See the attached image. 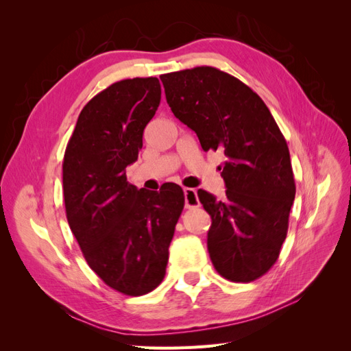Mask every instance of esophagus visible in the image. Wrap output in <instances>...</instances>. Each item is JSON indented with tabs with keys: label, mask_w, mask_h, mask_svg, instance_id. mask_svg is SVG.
Wrapping results in <instances>:
<instances>
[{
	"label": "esophagus",
	"mask_w": 351,
	"mask_h": 351,
	"mask_svg": "<svg viewBox=\"0 0 351 351\" xmlns=\"http://www.w3.org/2000/svg\"><path fill=\"white\" fill-rule=\"evenodd\" d=\"M184 205L187 209H193V208H199L200 202L197 199V193L195 189H184Z\"/></svg>",
	"instance_id": "1"
}]
</instances>
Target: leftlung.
<instances>
[{"label":"left lung","mask_w":351,"mask_h":351,"mask_svg":"<svg viewBox=\"0 0 351 351\" xmlns=\"http://www.w3.org/2000/svg\"><path fill=\"white\" fill-rule=\"evenodd\" d=\"M165 98L204 151H221L226 196L199 189L212 218L208 250L217 272L250 282L277 262L295 196L289 146L271 111L247 84L215 67L167 73Z\"/></svg>","instance_id":"8db88e82"}]
</instances>
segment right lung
<instances>
[{
  "mask_svg": "<svg viewBox=\"0 0 351 351\" xmlns=\"http://www.w3.org/2000/svg\"><path fill=\"white\" fill-rule=\"evenodd\" d=\"M159 101L156 77L112 83L83 107L62 162L71 232L90 269L125 295H143L161 284L184 208L178 184L152 192L127 182L125 167L137 159Z\"/></svg>",
  "mask_w": 351,
  "mask_h": 351,
  "instance_id": "1",
  "label": "right lung"
}]
</instances>
